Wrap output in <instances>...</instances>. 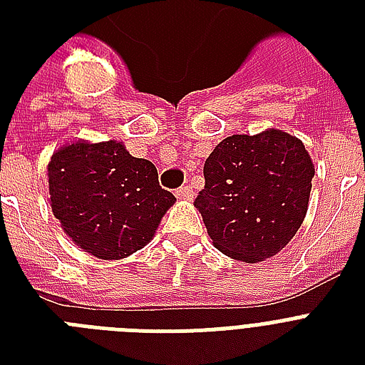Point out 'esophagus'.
<instances>
[{"label": "esophagus", "instance_id": "esophagus-1", "mask_svg": "<svg viewBox=\"0 0 365 365\" xmlns=\"http://www.w3.org/2000/svg\"><path fill=\"white\" fill-rule=\"evenodd\" d=\"M176 197L183 200H191L193 199V187L191 185H182L180 189H176Z\"/></svg>", "mask_w": 365, "mask_h": 365}]
</instances>
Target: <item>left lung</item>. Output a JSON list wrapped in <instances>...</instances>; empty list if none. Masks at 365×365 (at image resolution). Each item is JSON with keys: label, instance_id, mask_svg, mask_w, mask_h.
<instances>
[{"label": "left lung", "instance_id": "8db88e82", "mask_svg": "<svg viewBox=\"0 0 365 365\" xmlns=\"http://www.w3.org/2000/svg\"><path fill=\"white\" fill-rule=\"evenodd\" d=\"M202 172L195 206L214 246L233 259L278 254L305 220L314 166L303 142L286 132L225 138Z\"/></svg>", "mask_w": 365, "mask_h": 365}]
</instances>
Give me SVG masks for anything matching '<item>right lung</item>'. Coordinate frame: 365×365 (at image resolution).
<instances>
[{
	"instance_id": "right-lung-1",
	"label": "right lung",
	"mask_w": 365,
	"mask_h": 365,
	"mask_svg": "<svg viewBox=\"0 0 365 365\" xmlns=\"http://www.w3.org/2000/svg\"><path fill=\"white\" fill-rule=\"evenodd\" d=\"M48 193L70 239L100 259H121L153 239L176 197L159 185L151 160L123 143L76 142L48 163Z\"/></svg>"
}]
</instances>
